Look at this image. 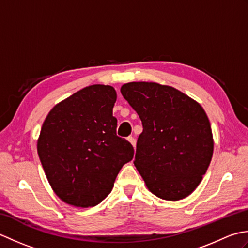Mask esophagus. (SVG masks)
Returning <instances> with one entry per match:
<instances>
[{
	"label": "esophagus",
	"mask_w": 248,
	"mask_h": 248,
	"mask_svg": "<svg viewBox=\"0 0 248 248\" xmlns=\"http://www.w3.org/2000/svg\"><path fill=\"white\" fill-rule=\"evenodd\" d=\"M128 140L130 141L131 144H132V146H133L134 148H135V146H136V140H135V139L133 138V136H129V138H128Z\"/></svg>",
	"instance_id": "esophagus-1"
}]
</instances>
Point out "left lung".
Masks as SVG:
<instances>
[{
	"mask_svg": "<svg viewBox=\"0 0 248 248\" xmlns=\"http://www.w3.org/2000/svg\"><path fill=\"white\" fill-rule=\"evenodd\" d=\"M143 124L134 165L159 198L180 200L192 194L213 155L207 114L197 101L171 86L130 82L120 88Z\"/></svg>",
	"mask_w": 248,
	"mask_h": 248,
	"instance_id": "8db88e82",
	"label": "left lung"
}]
</instances>
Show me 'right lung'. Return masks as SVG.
Returning a JSON list of instances; mask_svg holds the SVG:
<instances>
[{"instance_id": "1", "label": "right lung", "mask_w": 248, "mask_h": 248, "mask_svg": "<svg viewBox=\"0 0 248 248\" xmlns=\"http://www.w3.org/2000/svg\"><path fill=\"white\" fill-rule=\"evenodd\" d=\"M109 85L87 86L52 108L37 140L41 165L54 193L75 207L99 204L114 186L134 149L116 134Z\"/></svg>"}]
</instances>
